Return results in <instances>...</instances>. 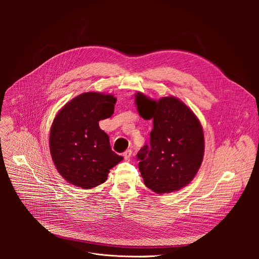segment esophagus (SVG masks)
I'll use <instances>...</instances> for the list:
<instances>
[{
	"label": "esophagus",
	"instance_id": "34e87169",
	"mask_svg": "<svg viewBox=\"0 0 259 259\" xmlns=\"http://www.w3.org/2000/svg\"><path fill=\"white\" fill-rule=\"evenodd\" d=\"M131 155H132V151H131V150H127V151L123 154L125 160H129L130 157H131Z\"/></svg>",
	"mask_w": 259,
	"mask_h": 259
}]
</instances>
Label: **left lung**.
I'll return each mask as SVG.
<instances>
[{
  "label": "left lung",
  "instance_id": "1",
  "mask_svg": "<svg viewBox=\"0 0 259 259\" xmlns=\"http://www.w3.org/2000/svg\"><path fill=\"white\" fill-rule=\"evenodd\" d=\"M135 102L139 115L153 120L150 146L137 154L144 184L157 194L178 191L194 179L204 157L203 128L192 109L176 97L158 101L141 92Z\"/></svg>",
  "mask_w": 259,
  "mask_h": 259
}]
</instances>
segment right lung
Listing matches in <instances>:
<instances>
[{"instance_id":"add662e5","label":"right lung","mask_w":259,"mask_h":259,"mask_svg":"<svg viewBox=\"0 0 259 259\" xmlns=\"http://www.w3.org/2000/svg\"><path fill=\"white\" fill-rule=\"evenodd\" d=\"M117 99L112 94L86 92L72 98L56 115L49 146L60 175L78 188H95L123 157L110 149L98 122L112 117Z\"/></svg>"}]
</instances>
